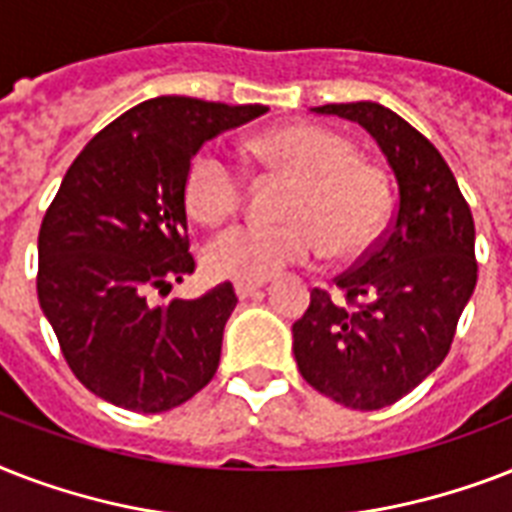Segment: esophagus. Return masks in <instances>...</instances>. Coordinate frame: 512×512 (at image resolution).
I'll use <instances>...</instances> for the list:
<instances>
[{"label":"esophagus","mask_w":512,"mask_h":512,"mask_svg":"<svg viewBox=\"0 0 512 512\" xmlns=\"http://www.w3.org/2000/svg\"><path fill=\"white\" fill-rule=\"evenodd\" d=\"M260 287H265V281H236V284H233V289H236V295L241 297V300H244V297H249V295H255L257 289Z\"/></svg>","instance_id":"obj_1"}]
</instances>
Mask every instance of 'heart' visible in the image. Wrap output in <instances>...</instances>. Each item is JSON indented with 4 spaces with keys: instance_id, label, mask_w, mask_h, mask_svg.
<instances>
[{
    "instance_id": "heart-1",
    "label": "heart",
    "mask_w": 512,
    "mask_h": 512,
    "mask_svg": "<svg viewBox=\"0 0 512 512\" xmlns=\"http://www.w3.org/2000/svg\"><path fill=\"white\" fill-rule=\"evenodd\" d=\"M252 154L295 177L281 204V223H239L207 244L204 263L220 279L263 281L287 265L308 263L324 249L329 260H353L380 239L390 193L374 164L316 124H289L249 140ZM244 196V175L231 159L204 148L185 172V204L201 223H223Z\"/></svg>"
}]
</instances>
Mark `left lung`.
<instances>
[{"mask_svg":"<svg viewBox=\"0 0 512 512\" xmlns=\"http://www.w3.org/2000/svg\"><path fill=\"white\" fill-rule=\"evenodd\" d=\"M313 111L361 124L398 185L385 239L335 279L356 308L313 289L292 324L305 382L337 404L374 412L417 388L449 353L476 289V225L444 156L396 111L372 100Z\"/></svg>","mask_w":512,"mask_h":512,"instance_id":"8db88e82","label":"left lung"}]
</instances>
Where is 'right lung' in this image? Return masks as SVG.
Wrapping results in <instances>:
<instances>
[{"instance_id": "obj_1", "label": "right lung", "mask_w": 512, "mask_h": 512, "mask_svg": "<svg viewBox=\"0 0 512 512\" xmlns=\"http://www.w3.org/2000/svg\"><path fill=\"white\" fill-rule=\"evenodd\" d=\"M265 106L162 95L143 100L82 148L39 228V305L71 372L103 401L159 414L217 372L231 281L199 300L154 303L193 273L185 172L220 132Z\"/></svg>"}]
</instances>
